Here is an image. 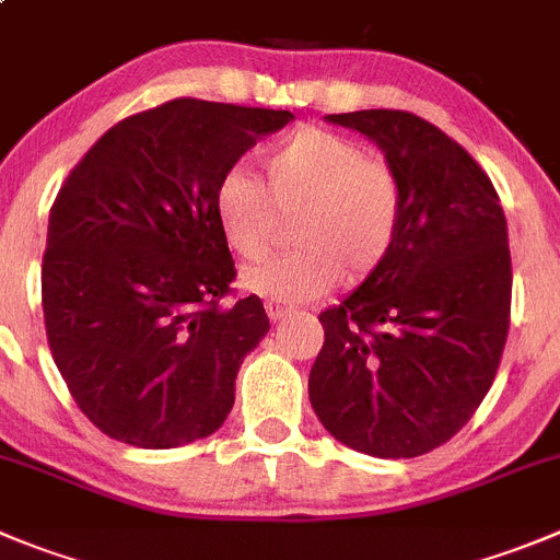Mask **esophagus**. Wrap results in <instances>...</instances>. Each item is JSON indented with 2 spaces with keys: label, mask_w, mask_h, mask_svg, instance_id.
Segmentation results:
<instances>
[{
  "label": "esophagus",
  "mask_w": 560,
  "mask_h": 560,
  "mask_svg": "<svg viewBox=\"0 0 560 560\" xmlns=\"http://www.w3.org/2000/svg\"><path fill=\"white\" fill-rule=\"evenodd\" d=\"M265 310H268L270 320H284L287 315H292V306L279 304V301H268V304H265Z\"/></svg>",
  "instance_id": "34e87169"
}]
</instances>
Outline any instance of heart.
I'll list each match as a JSON object with an SVG mask.
<instances>
[{
	"instance_id": "b5f03b06",
	"label": "heart",
	"mask_w": 560,
	"mask_h": 560,
	"mask_svg": "<svg viewBox=\"0 0 560 560\" xmlns=\"http://www.w3.org/2000/svg\"><path fill=\"white\" fill-rule=\"evenodd\" d=\"M265 176L232 168L218 179L212 212L229 248L259 259L281 215H298L301 248L243 270L245 290L279 304L320 295L342 276L362 281L384 265L404 218L400 179L384 156L326 129H298L265 154Z\"/></svg>"
}]
</instances>
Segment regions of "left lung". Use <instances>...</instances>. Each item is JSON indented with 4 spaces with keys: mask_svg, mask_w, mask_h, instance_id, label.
Returning <instances> with one entry per match:
<instances>
[{
    "mask_svg": "<svg viewBox=\"0 0 560 560\" xmlns=\"http://www.w3.org/2000/svg\"><path fill=\"white\" fill-rule=\"evenodd\" d=\"M373 140L404 190L389 256L320 312L310 400L334 439L415 458L456 436L498 373L511 315L503 207L478 162L404 109L326 115Z\"/></svg>",
    "mask_w": 560,
    "mask_h": 560,
    "instance_id": "8db88e82",
    "label": "left lung"
}]
</instances>
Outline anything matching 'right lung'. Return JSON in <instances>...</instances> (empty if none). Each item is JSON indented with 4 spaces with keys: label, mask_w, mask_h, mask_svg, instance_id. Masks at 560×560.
I'll list each match as a JSON object with an SVG mask.
<instances>
[{
    "label": "right lung",
    "mask_w": 560,
    "mask_h": 560,
    "mask_svg": "<svg viewBox=\"0 0 560 560\" xmlns=\"http://www.w3.org/2000/svg\"><path fill=\"white\" fill-rule=\"evenodd\" d=\"M292 118L174 98L104 132L57 192L40 270L46 337L107 436L168 451L232 411L240 364L270 320L256 295L221 306L237 273L212 192Z\"/></svg>",
    "instance_id": "obj_1"
}]
</instances>
